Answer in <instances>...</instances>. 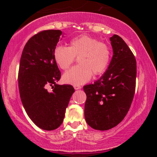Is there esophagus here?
Segmentation results:
<instances>
[{
	"label": "esophagus",
	"instance_id": "34e87169",
	"mask_svg": "<svg viewBox=\"0 0 157 157\" xmlns=\"http://www.w3.org/2000/svg\"><path fill=\"white\" fill-rule=\"evenodd\" d=\"M74 88L76 90H78V89H81V86H78V85H74Z\"/></svg>",
	"mask_w": 157,
	"mask_h": 157
}]
</instances>
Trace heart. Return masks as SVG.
Wrapping results in <instances>:
<instances>
[{"mask_svg":"<svg viewBox=\"0 0 157 157\" xmlns=\"http://www.w3.org/2000/svg\"><path fill=\"white\" fill-rule=\"evenodd\" d=\"M111 49L106 44L88 35L71 40L69 47L58 45L53 51V57L60 68L66 70L78 57L79 65L66 71L64 82L73 85L86 83L94 76L104 74L111 60Z\"/></svg>","mask_w":157,"mask_h":157,"instance_id":"heart-1","label":"heart"}]
</instances>
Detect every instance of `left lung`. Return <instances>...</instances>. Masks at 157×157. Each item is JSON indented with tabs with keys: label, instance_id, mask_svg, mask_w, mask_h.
<instances>
[{
	"label": "left lung",
	"instance_id": "left-lung-1",
	"mask_svg": "<svg viewBox=\"0 0 157 157\" xmlns=\"http://www.w3.org/2000/svg\"><path fill=\"white\" fill-rule=\"evenodd\" d=\"M110 40L113 54L108 69L94 83L83 86L85 119L100 131L112 128L124 119L136 88V61L132 51L118 35Z\"/></svg>",
	"mask_w": 157,
	"mask_h": 157
}]
</instances>
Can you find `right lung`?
Instances as JSON below:
<instances>
[{"label": "right lung", "mask_w": 157, "mask_h": 157, "mask_svg": "<svg viewBox=\"0 0 157 157\" xmlns=\"http://www.w3.org/2000/svg\"><path fill=\"white\" fill-rule=\"evenodd\" d=\"M62 32L42 31L30 38L23 48L18 71L21 101L28 116L46 131L59 127L75 90L71 85H58L61 71L53 51ZM52 86V91L48 90Z\"/></svg>", "instance_id": "right-lung-1"}]
</instances>
